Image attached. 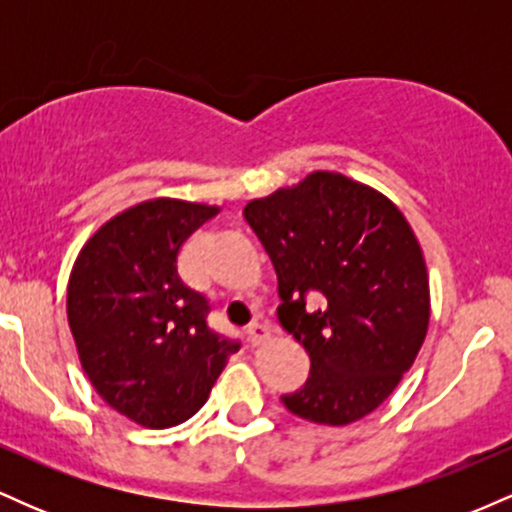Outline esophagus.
<instances>
[{
    "label": "esophagus",
    "mask_w": 512,
    "mask_h": 512,
    "mask_svg": "<svg viewBox=\"0 0 512 512\" xmlns=\"http://www.w3.org/2000/svg\"><path fill=\"white\" fill-rule=\"evenodd\" d=\"M245 337H248V342H250L252 346L262 344L264 339L269 337V327H267V325H260V322H255V325H250L248 330H245Z\"/></svg>",
    "instance_id": "esophagus-1"
}]
</instances>
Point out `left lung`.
<instances>
[{
    "label": "left lung",
    "instance_id": "left-lung-1",
    "mask_svg": "<svg viewBox=\"0 0 512 512\" xmlns=\"http://www.w3.org/2000/svg\"><path fill=\"white\" fill-rule=\"evenodd\" d=\"M243 216L276 269V317L310 356L305 385L281 402L313 424L363 419L392 395L428 330L426 262L407 219L380 192L325 170L252 199Z\"/></svg>",
    "mask_w": 512,
    "mask_h": 512
}]
</instances>
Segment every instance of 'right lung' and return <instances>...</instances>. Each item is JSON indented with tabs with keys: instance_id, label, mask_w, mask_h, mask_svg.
<instances>
[{
	"instance_id": "right-lung-1",
	"label": "right lung",
	"mask_w": 512,
	"mask_h": 512,
	"mask_svg": "<svg viewBox=\"0 0 512 512\" xmlns=\"http://www.w3.org/2000/svg\"><path fill=\"white\" fill-rule=\"evenodd\" d=\"M219 214L207 204L151 199L93 233L67 286L81 366L115 411L170 428L209 399L238 339L209 327L211 305L178 274V252Z\"/></svg>"
}]
</instances>
